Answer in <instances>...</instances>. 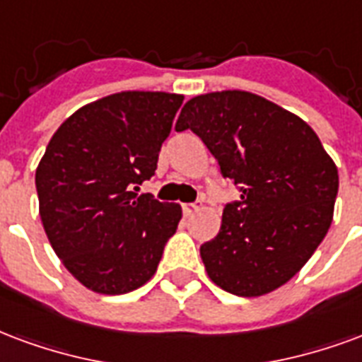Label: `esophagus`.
Here are the masks:
<instances>
[{
	"mask_svg": "<svg viewBox=\"0 0 362 362\" xmlns=\"http://www.w3.org/2000/svg\"><path fill=\"white\" fill-rule=\"evenodd\" d=\"M202 207V202H192V203H184V205H182V213H184V215L186 216H189V215H194L195 211H197V209Z\"/></svg>",
	"mask_w": 362,
	"mask_h": 362,
	"instance_id": "34e87169",
	"label": "esophagus"
}]
</instances>
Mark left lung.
Masks as SVG:
<instances>
[{
  "mask_svg": "<svg viewBox=\"0 0 362 362\" xmlns=\"http://www.w3.org/2000/svg\"><path fill=\"white\" fill-rule=\"evenodd\" d=\"M240 199L224 205L216 238L202 245L209 278L240 297L264 296L301 270L328 232L338 168L315 130L269 99L228 90L182 107Z\"/></svg>",
  "mask_w": 362,
  "mask_h": 362,
  "instance_id": "1",
  "label": "left lung"
}]
</instances>
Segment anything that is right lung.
<instances>
[{"label": "right lung", "instance_id": "add662e5", "mask_svg": "<svg viewBox=\"0 0 362 362\" xmlns=\"http://www.w3.org/2000/svg\"><path fill=\"white\" fill-rule=\"evenodd\" d=\"M182 101L165 92L107 95L71 115L45 147L36 170L42 224L66 270L92 291L144 286L178 228V203L138 192Z\"/></svg>", "mask_w": 362, "mask_h": 362}]
</instances>
